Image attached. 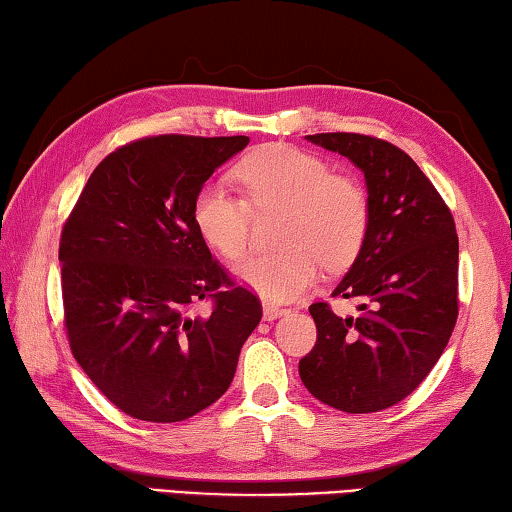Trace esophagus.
Segmentation results:
<instances>
[{
	"instance_id": "1",
	"label": "esophagus",
	"mask_w": 512,
	"mask_h": 512,
	"mask_svg": "<svg viewBox=\"0 0 512 512\" xmlns=\"http://www.w3.org/2000/svg\"><path fill=\"white\" fill-rule=\"evenodd\" d=\"M285 308H279V306H274V303H265L263 306V317L267 319V321H274V319H279V317H283L285 315Z\"/></svg>"
}]
</instances>
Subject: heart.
I'll return each mask as SVG.
<instances>
[{
  "mask_svg": "<svg viewBox=\"0 0 512 512\" xmlns=\"http://www.w3.org/2000/svg\"><path fill=\"white\" fill-rule=\"evenodd\" d=\"M236 177L247 200L220 184H206L195 197L197 231L227 261H240L251 247V224L258 211L285 209L276 254L242 263V283L272 301H290L319 279V265L342 270L351 265L369 229V197L355 179L335 175L324 159L292 146H267L240 161Z\"/></svg>",
  "mask_w": 512,
  "mask_h": 512,
  "instance_id": "1",
  "label": "heart"
}]
</instances>
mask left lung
<instances>
[{"instance_id":"left-lung-1","label":"left lung","mask_w":512,"mask_h":512,"mask_svg":"<svg viewBox=\"0 0 512 512\" xmlns=\"http://www.w3.org/2000/svg\"><path fill=\"white\" fill-rule=\"evenodd\" d=\"M362 170L369 229L333 297L360 317L310 306L317 344L299 375L317 400L371 414L405 400L443 355L459 317V236L434 184L405 150L355 132L310 134Z\"/></svg>"}]
</instances>
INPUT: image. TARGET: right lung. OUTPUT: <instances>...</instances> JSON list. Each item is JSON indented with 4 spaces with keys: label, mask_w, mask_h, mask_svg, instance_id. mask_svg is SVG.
<instances>
[{
    "label": "right lung",
    "mask_w": 512,
    "mask_h": 512,
    "mask_svg": "<svg viewBox=\"0 0 512 512\" xmlns=\"http://www.w3.org/2000/svg\"><path fill=\"white\" fill-rule=\"evenodd\" d=\"M249 137L159 134L110 152L62 227V303L71 353L123 414L179 423L229 389L263 317L197 231L206 179ZM211 300L206 316L194 306Z\"/></svg>",
    "instance_id": "1"
}]
</instances>
